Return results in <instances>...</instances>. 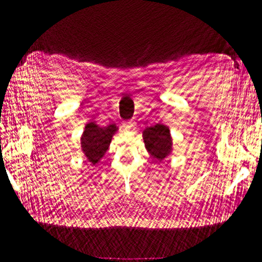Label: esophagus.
Here are the masks:
<instances>
[{
  "mask_svg": "<svg viewBox=\"0 0 262 262\" xmlns=\"http://www.w3.org/2000/svg\"><path fill=\"white\" fill-rule=\"evenodd\" d=\"M122 127L125 128V130H134L135 122L134 121H126V122H122Z\"/></svg>",
  "mask_w": 262,
  "mask_h": 262,
  "instance_id": "esophagus-1",
  "label": "esophagus"
}]
</instances>
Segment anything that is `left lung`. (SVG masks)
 I'll return each instance as SVG.
<instances>
[{"label":"left lung","mask_w":262,"mask_h":262,"mask_svg":"<svg viewBox=\"0 0 262 262\" xmlns=\"http://www.w3.org/2000/svg\"><path fill=\"white\" fill-rule=\"evenodd\" d=\"M143 141L148 152L160 161L168 156L172 150L170 130L167 126L161 123H156L155 126L146 128L143 131Z\"/></svg>","instance_id":"obj_1"}]
</instances>
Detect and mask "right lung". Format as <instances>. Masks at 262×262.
Returning a JSON list of instances; mask_svg holds the SVG:
<instances>
[{
	"label": "right lung",
	"mask_w": 262,
	"mask_h": 262,
	"mask_svg": "<svg viewBox=\"0 0 262 262\" xmlns=\"http://www.w3.org/2000/svg\"><path fill=\"white\" fill-rule=\"evenodd\" d=\"M116 131V125L100 127L95 122L87 123L82 137H81V147H82L86 159L91 164H97L102 159L103 155L108 150L112 135Z\"/></svg>",
	"instance_id": "add662e5"
}]
</instances>
